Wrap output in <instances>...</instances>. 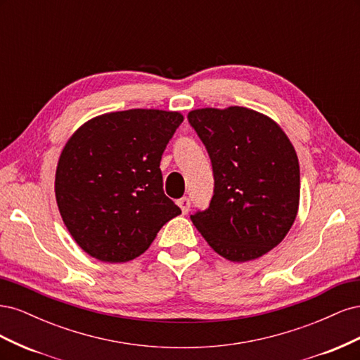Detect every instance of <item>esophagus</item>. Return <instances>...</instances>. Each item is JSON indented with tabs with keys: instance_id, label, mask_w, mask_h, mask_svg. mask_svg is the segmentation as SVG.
I'll use <instances>...</instances> for the list:
<instances>
[{
	"instance_id": "34e87169",
	"label": "esophagus",
	"mask_w": 360,
	"mask_h": 360,
	"mask_svg": "<svg viewBox=\"0 0 360 360\" xmlns=\"http://www.w3.org/2000/svg\"><path fill=\"white\" fill-rule=\"evenodd\" d=\"M177 204H179V207L181 209V212L186 214L188 212H189V209H191V200L188 198V197H183V198H180L179 201H177Z\"/></svg>"
}]
</instances>
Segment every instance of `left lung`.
I'll use <instances>...</instances> for the list:
<instances>
[{"instance_id": "8db88e82", "label": "left lung", "mask_w": 360, "mask_h": 360, "mask_svg": "<svg viewBox=\"0 0 360 360\" xmlns=\"http://www.w3.org/2000/svg\"><path fill=\"white\" fill-rule=\"evenodd\" d=\"M212 159L209 209L191 216L221 257L245 263L278 246L299 210L300 169L291 141L270 117L243 106L188 114Z\"/></svg>"}]
</instances>
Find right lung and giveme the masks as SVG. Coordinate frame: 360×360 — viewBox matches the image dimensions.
I'll return each mask as SVG.
<instances>
[{"label": "right lung", "instance_id": "1", "mask_svg": "<svg viewBox=\"0 0 360 360\" xmlns=\"http://www.w3.org/2000/svg\"><path fill=\"white\" fill-rule=\"evenodd\" d=\"M183 115L127 110L85 122L64 146L56 172L63 222L86 254L126 263L144 254L181 213L163 192L160 159Z\"/></svg>", "mask_w": 360, "mask_h": 360}]
</instances>
